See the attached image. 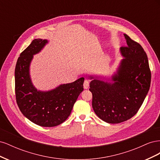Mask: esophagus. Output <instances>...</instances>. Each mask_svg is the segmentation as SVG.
<instances>
[{
  "label": "esophagus",
  "mask_w": 160,
  "mask_h": 160,
  "mask_svg": "<svg viewBox=\"0 0 160 160\" xmlns=\"http://www.w3.org/2000/svg\"><path fill=\"white\" fill-rule=\"evenodd\" d=\"M89 82L88 80L85 79L84 81V83H83V88L84 89H88L89 88Z\"/></svg>",
  "instance_id": "obj_1"
}]
</instances>
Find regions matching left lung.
I'll return each mask as SVG.
<instances>
[{
  "label": "left lung",
  "mask_w": 160,
  "mask_h": 160,
  "mask_svg": "<svg viewBox=\"0 0 160 160\" xmlns=\"http://www.w3.org/2000/svg\"><path fill=\"white\" fill-rule=\"evenodd\" d=\"M127 45L121 47L125 57L113 84L94 79L89 84L92 107L96 115L109 123L125 122L138 113L151 83L147 54L138 42L124 34ZM93 77H91L93 79Z\"/></svg>",
  "instance_id": "1"
}]
</instances>
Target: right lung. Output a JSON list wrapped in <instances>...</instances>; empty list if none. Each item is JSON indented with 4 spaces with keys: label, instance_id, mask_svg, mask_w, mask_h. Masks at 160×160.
<instances>
[{
    "label": "right lung",
    "instance_id": "1",
    "mask_svg": "<svg viewBox=\"0 0 160 160\" xmlns=\"http://www.w3.org/2000/svg\"><path fill=\"white\" fill-rule=\"evenodd\" d=\"M47 42L34 39L18 58L15 72V95L22 113L31 122L42 127H55L63 123L71 114L79 95L83 91L84 78L61 85L47 92L37 91L31 83L29 65L32 55Z\"/></svg>",
    "mask_w": 160,
    "mask_h": 160
}]
</instances>
